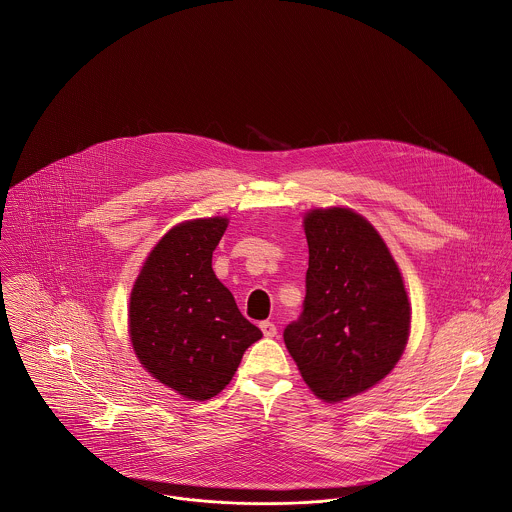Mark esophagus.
<instances>
[{
  "instance_id": "34e87169",
  "label": "esophagus",
  "mask_w": 512,
  "mask_h": 512,
  "mask_svg": "<svg viewBox=\"0 0 512 512\" xmlns=\"http://www.w3.org/2000/svg\"><path fill=\"white\" fill-rule=\"evenodd\" d=\"M260 329H262L264 337H276L278 335V329H276V325L272 321H262Z\"/></svg>"
}]
</instances>
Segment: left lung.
Listing matches in <instances>:
<instances>
[{
	"label": "left lung",
	"instance_id": "8db88e82",
	"mask_svg": "<svg viewBox=\"0 0 512 512\" xmlns=\"http://www.w3.org/2000/svg\"><path fill=\"white\" fill-rule=\"evenodd\" d=\"M309 246L305 303L284 331L309 390L327 404L359 396L398 365L412 305L380 232L349 207L303 215Z\"/></svg>",
	"mask_w": 512,
	"mask_h": 512
}]
</instances>
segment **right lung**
I'll use <instances>...</instances> for the list:
<instances>
[{"label":"right lung","instance_id":"right-lung-1","mask_svg":"<svg viewBox=\"0 0 512 512\" xmlns=\"http://www.w3.org/2000/svg\"><path fill=\"white\" fill-rule=\"evenodd\" d=\"M228 217L183 220L147 254L128 305V335L147 372L187 400H209L262 337L213 272Z\"/></svg>","mask_w":512,"mask_h":512}]
</instances>
